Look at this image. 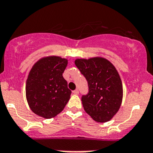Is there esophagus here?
<instances>
[{
  "instance_id": "34e87169",
  "label": "esophagus",
  "mask_w": 153,
  "mask_h": 153,
  "mask_svg": "<svg viewBox=\"0 0 153 153\" xmlns=\"http://www.w3.org/2000/svg\"><path fill=\"white\" fill-rule=\"evenodd\" d=\"M73 93L74 94H79V90H78V89H76V90L74 91Z\"/></svg>"
}]
</instances>
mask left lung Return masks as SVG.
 Returning a JSON list of instances; mask_svg holds the SVG:
<instances>
[{
  "mask_svg": "<svg viewBox=\"0 0 153 153\" xmlns=\"http://www.w3.org/2000/svg\"><path fill=\"white\" fill-rule=\"evenodd\" d=\"M75 65L88 82V92L81 98L85 111L97 122L110 120L123 98L122 82L114 66L100 57L76 59Z\"/></svg>",
  "mask_w": 153,
  "mask_h": 153,
  "instance_id": "obj_1",
  "label": "left lung"
}]
</instances>
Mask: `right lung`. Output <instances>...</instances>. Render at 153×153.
Returning <instances> with one entry per match:
<instances>
[{
    "instance_id": "add662e5",
    "label": "right lung",
    "mask_w": 153,
    "mask_h": 153,
    "mask_svg": "<svg viewBox=\"0 0 153 153\" xmlns=\"http://www.w3.org/2000/svg\"><path fill=\"white\" fill-rule=\"evenodd\" d=\"M68 60L58 56L42 59L32 68L26 84L29 106L37 115L49 119L64 109L71 91L62 74Z\"/></svg>"
}]
</instances>
